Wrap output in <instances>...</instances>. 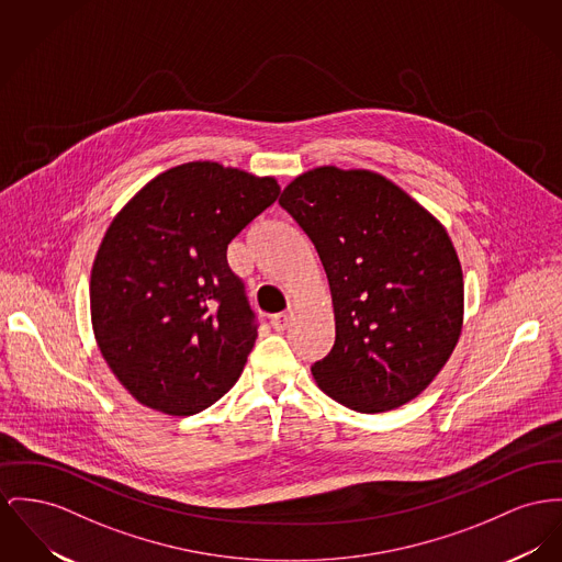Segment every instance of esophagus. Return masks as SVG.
Wrapping results in <instances>:
<instances>
[{"label": "esophagus", "instance_id": "obj_1", "mask_svg": "<svg viewBox=\"0 0 562 562\" xmlns=\"http://www.w3.org/2000/svg\"><path fill=\"white\" fill-rule=\"evenodd\" d=\"M290 322H292V313H290V311L270 317V326H272L277 333H283V330L290 326Z\"/></svg>", "mask_w": 562, "mask_h": 562}]
</instances>
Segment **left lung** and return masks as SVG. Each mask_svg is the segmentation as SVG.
Segmentation results:
<instances>
[{
	"instance_id": "obj_1",
	"label": "left lung",
	"mask_w": 562,
	"mask_h": 562,
	"mask_svg": "<svg viewBox=\"0 0 562 562\" xmlns=\"http://www.w3.org/2000/svg\"><path fill=\"white\" fill-rule=\"evenodd\" d=\"M324 263L337 337L311 367L317 385L360 413L415 398L448 362L462 328V268L448 232L369 170H308L283 189Z\"/></svg>"
}]
</instances>
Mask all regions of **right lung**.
<instances>
[{"mask_svg": "<svg viewBox=\"0 0 562 562\" xmlns=\"http://www.w3.org/2000/svg\"><path fill=\"white\" fill-rule=\"evenodd\" d=\"M279 193L272 177L189 161L114 217L91 270V319L104 360L138 403L193 415L236 383L258 319L225 254Z\"/></svg>", "mask_w": 562, "mask_h": 562, "instance_id": "1", "label": "right lung"}]
</instances>
